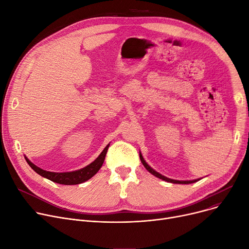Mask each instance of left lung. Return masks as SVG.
<instances>
[{
    "mask_svg": "<svg viewBox=\"0 0 249 249\" xmlns=\"http://www.w3.org/2000/svg\"><path fill=\"white\" fill-rule=\"evenodd\" d=\"M139 156H140V160H141L142 164L144 165V167L147 169V171H148L150 174H152V175L155 176L156 178H161V179H163V180H165V181H168V182H173V184H192V182L197 181V179H194V180H176V179H172V178H165V177H163L162 175L159 174L158 172H155L154 169H152V168L145 162V160H144V159H143V156H142L141 153H139ZM198 180H199V179H198Z\"/></svg>",
    "mask_w": 249,
    "mask_h": 249,
    "instance_id": "1",
    "label": "left lung"
}]
</instances>
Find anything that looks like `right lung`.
Masks as SVG:
<instances>
[{
	"mask_svg": "<svg viewBox=\"0 0 249 249\" xmlns=\"http://www.w3.org/2000/svg\"><path fill=\"white\" fill-rule=\"evenodd\" d=\"M108 148H109V144L105 147V149L96 159V160H94L93 162L89 163V165H87L82 169H78V171L71 172V173L46 172L44 169L33 164L27 158H25V160L28 162V164L31 166V168L34 172H36L38 175H40L43 178L50 179L51 181H54L61 185H77L89 179L91 177H94L99 172V169L101 168L105 160V156H106Z\"/></svg>",
	"mask_w": 249,
	"mask_h": 249,
	"instance_id": "1",
	"label": "right lung"
}]
</instances>
